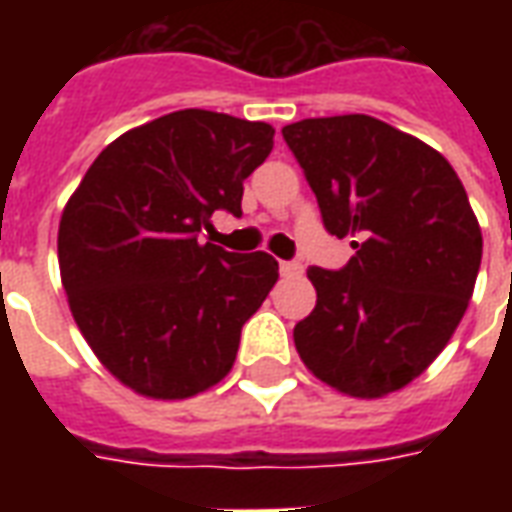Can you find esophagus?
Here are the masks:
<instances>
[{"instance_id":"1","label":"esophagus","mask_w":512,"mask_h":512,"mask_svg":"<svg viewBox=\"0 0 512 512\" xmlns=\"http://www.w3.org/2000/svg\"><path fill=\"white\" fill-rule=\"evenodd\" d=\"M279 271H282V277H299L304 266H301L299 260H282L279 263Z\"/></svg>"}]
</instances>
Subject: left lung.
<instances>
[{
    "instance_id": "8db88e82",
    "label": "left lung",
    "mask_w": 512,
    "mask_h": 512,
    "mask_svg": "<svg viewBox=\"0 0 512 512\" xmlns=\"http://www.w3.org/2000/svg\"><path fill=\"white\" fill-rule=\"evenodd\" d=\"M323 227L351 235L340 271L312 266L315 310L293 340L315 376L351 397H384L450 343L472 299L483 235L450 161L370 115L282 128Z\"/></svg>"
}]
</instances>
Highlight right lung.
<instances>
[{"instance_id":"1","label":"right lung","mask_w":512,"mask_h":512,"mask_svg":"<svg viewBox=\"0 0 512 512\" xmlns=\"http://www.w3.org/2000/svg\"><path fill=\"white\" fill-rule=\"evenodd\" d=\"M271 147L268 123L172 112L104 147L65 205L57 255L73 318L139 395L183 400L230 373L279 266L200 235L216 211L241 216L244 180Z\"/></svg>"}]
</instances>
